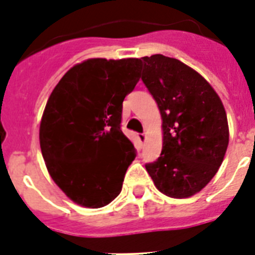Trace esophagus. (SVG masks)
<instances>
[{"instance_id":"1","label":"esophagus","mask_w":255,"mask_h":255,"mask_svg":"<svg viewBox=\"0 0 255 255\" xmlns=\"http://www.w3.org/2000/svg\"><path fill=\"white\" fill-rule=\"evenodd\" d=\"M138 140H140V142L142 144V142H145V140H146V134L145 133H138Z\"/></svg>"}]
</instances>
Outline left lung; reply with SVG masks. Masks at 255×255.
I'll return each instance as SVG.
<instances>
[{"mask_svg": "<svg viewBox=\"0 0 255 255\" xmlns=\"http://www.w3.org/2000/svg\"><path fill=\"white\" fill-rule=\"evenodd\" d=\"M141 59V80L157 102L163 129L160 157L145 167L159 192L187 198L206 187L223 162L230 140L226 110L213 87L179 59Z\"/></svg>", "mask_w": 255, "mask_h": 255, "instance_id": "1", "label": "left lung"}]
</instances>
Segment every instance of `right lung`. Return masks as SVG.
Instances as JSON below:
<instances>
[{
	"label": "right lung",
	"instance_id": "1",
	"mask_svg": "<svg viewBox=\"0 0 255 255\" xmlns=\"http://www.w3.org/2000/svg\"><path fill=\"white\" fill-rule=\"evenodd\" d=\"M137 58H93L51 92L40 146L51 179L75 204L98 209L121 193L136 149L121 129L123 101L140 79Z\"/></svg>",
	"mask_w": 255,
	"mask_h": 255
}]
</instances>
